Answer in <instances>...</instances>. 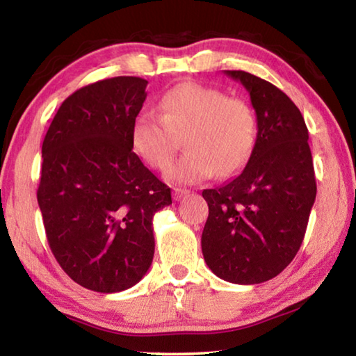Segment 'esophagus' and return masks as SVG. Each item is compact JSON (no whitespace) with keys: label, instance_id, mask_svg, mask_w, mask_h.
<instances>
[{"label":"esophagus","instance_id":"1","mask_svg":"<svg viewBox=\"0 0 356 356\" xmlns=\"http://www.w3.org/2000/svg\"><path fill=\"white\" fill-rule=\"evenodd\" d=\"M188 190H186V188H174L172 190V197H174V201H180V200H182V197L184 196H186V195H188Z\"/></svg>","mask_w":356,"mask_h":356}]
</instances>
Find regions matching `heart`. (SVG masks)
<instances>
[{"instance_id":"obj_1","label":"heart","mask_w":356,"mask_h":356,"mask_svg":"<svg viewBox=\"0 0 356 356\" xmlns=\"http://www.w3.org/2000/svg\"><path fill=\"white\" fill-rule=\"evenodd\" d=\"M160 114L143 111L131 127L135 152L155 170H163L180 147L188 149L166 170L176 184L229 177L242 168L254 146L256 118L243 99L200 83H180L159 104Z\"/></svg>"}]
</instances>
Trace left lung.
Instances as JSON below:
<instances>
[{"mask_svg": "<svg viewBox=\"0 0 356 356\" xmlns=\"http://www.w3.org/2000/svg\"><path fill=\"white\" fill-rule=\"evenodd\" d=\"M250 92L257 136L243 171L204 190L209 218L201 246L218 278L259 284L280 275L297 254L316 201L308 129L297 105L275 86L243 70H225Z\"/></svg>", "mask_w": 356, "mask_h": 356, "instance_id": "obj_1", "label": "left lung"}]
</instances>
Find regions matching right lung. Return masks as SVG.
<instances>
[{
    "label": "right lung",
    "mask_w": 356,
    "mask_h": 356,
    "mask_svg": "<svg viewBox=\"0 0 356 356\" xmlns=\"http://www.w3.org/2000/svg\"><path fill=\"white\" fill-rule=\"evenodd\" d=\"M146 86L140 76H114L78 89L42 144L38 202L48 245L89 291L120 292L146 275L154 215L172 202L170 186L131 150Z\"/></svg>",
    "instance_id": "obj_1"
}]
</instances>
